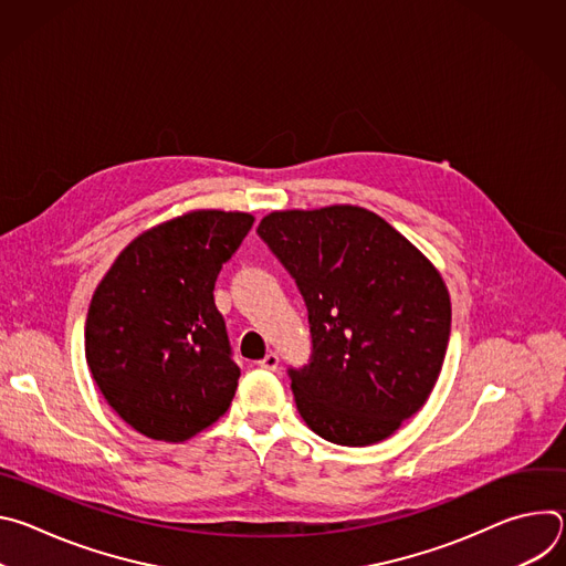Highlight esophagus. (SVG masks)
I'll return each mask as SVG.
<instances>
[{"label": "esophagus", "instance_id": "esophagus-1", "mask_svg": "<svg viewBox=\"0 0 566 566\" xmlns=\"http://www.w3.org/2000/svg\"><path fill=\"white\" fill-rule=\"evenodd\" d=\"M262 369H266V371H275L277 369V365H280V356L275 354V352H269L260 363H258Z\"/></svg>", "mask_w": 566, "mask_h": 566}]
</instances>
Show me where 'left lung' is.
<instances>
[{
  "label": "left lung",
  "mask_w": 566,
  "mask_h": 566,
  "mask_svg": "<svg viewBox=\"0 0 566 566\" xmlns=\"http://www.w3.org/2000/svg\"><path fill=\"white\" fill-rule=\"evenodd\" d=\"M258 234L306 304L311 356L289 367L306 426L338 446L394 434L428 400L450 340L437 269L356 206L271 212Z\"/></svg>",
  "instance_id": "8db88e82"
}]
</instances>
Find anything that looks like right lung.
<instances>
[{"label": "right lung", "mask_w": 566, "mask_h": 566, "mask_svg": "<svg viewBox=\"0 0 566 566\" xmlns=\"http://www.w3.org/2000/svg\"><path fill=\"white\" fill-rule=\"evenodd\" d=\"M253 221L197 210L160 223L138 234L98 284L85 325L87 365L136 432L179 443L230 408L241 371L212 291Z\"/></svg>", "instance_id": "1"}]
</instances>
